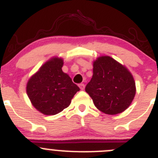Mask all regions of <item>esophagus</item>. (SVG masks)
I'll use <instances>...</instances> for the list:
<instances>
[{
	"mask_svg": "<svg viewBox=\"0 0 158 158\" xmlns=\"http://www.w3.org/2000/svg\"><path fill=\"white\" fill-rule=\"evenodd\" d=\"M79 86L81 89H84V88H85V85L83 84V83H80V84L79 85Z\"/></svg>",
	"mask_w": 158,
	"mask_h": 158,
	"instance_id": "1",
	"label": "esophagus"
}]
</instances>
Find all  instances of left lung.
Instances as JSON below:
<instances>
[{"label": "left lung", "mask_w": 158, "mask_h": 158, "mask_svg": "<svg viewBox=\"0 0 158 158\" xmlns=\"http://www.w3.org/2000/svg\"><path fill=\"white\" fill-rule=\"evenodd\" d=\"M93 66V76L85 90L94 106L109 115L126 110L136 92L134 78L128 69L109 56L98 57Z\"/></svg>", "instance_id": "obj_1"}]
</instances>
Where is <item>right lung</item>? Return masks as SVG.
Returning a JSON list of instances; mask_svg holds the SVG:
<instances>
[{
  "label": "right lung",
  "instance_id": "obj_1",
  "mask_svg": "<svg viewBox=\"0 0 158 158\" xmlns=\"http://www.w3.org/2000/svg\"><path fill=\"white\" fill-rule=\"evenodd\" d=\"M62 58L52 57L31 76L27 94L34 107L45 115H56L69 107L79 87L62 71Z\"/></svg>",
  "mask_w": 158,
  "mask_h": 158
}]
</instances>
